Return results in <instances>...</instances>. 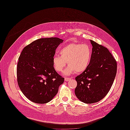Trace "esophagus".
Returning <instances> with one entry per match:
<instances>
[{
	"label": "esophagus",
	"mask_w": 130,
	"mask_h": 130,
	"mask_svg": "<svg viewBox=\"0 0 130 130\" xmlns=\"http://www.w3.org/2000/svg\"><path fill=\"white\" fill-rule=\"evenodd\" d=\"M64 79H65V81H68L70 80L71 79V78H70V77H65Z\"/></svg>",
	"instance_id": "esophagus-1"
}]
</instances>
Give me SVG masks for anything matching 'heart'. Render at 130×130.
<instances>
[{"mask_svg": "<svg viewBox=\"0 0 130 130\" xmlns=\"http://www.w3.org/2000/svg\"><path fill=\"white\" fill-rule=\"evenodd\" d=\"M60 56H54L53 65L56 71L60 72L68 63V68L64 72L65 75H69L76 71L82 73L88 67L92 57V50L87 44L72 43L59 50Z\"/></svg>", "mask_w": 130, "mask_h": 130, "instance_id": "1", "label": "heart"}]
</instances>
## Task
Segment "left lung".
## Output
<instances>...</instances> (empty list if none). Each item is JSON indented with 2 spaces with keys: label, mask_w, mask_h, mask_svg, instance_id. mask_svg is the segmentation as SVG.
I'll list each match as a JSON object with an SVG mask.
<instances>
[{
  "label": "left lung",
  "mask_w": 130,
  "mask_h": 130,
  "mask_svg": "<svg viewBox=\"0 0 130 130\" xmlns=\"http://www.w3.org/2000/svg\"><path fill=\"white\" fill-rule=\"evenodd\" d=\"M92 54L86 70L75 77L77 85L75 94L87 104L99 102L110 91L115 80L117 64L107 48L92 40Z\"/></svg>",
  "instance_id": "8db88e82"
}]
</instances>
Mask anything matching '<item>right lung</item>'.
I'll return each mask as SVG.
<instances>
[{
	"mask_svg": "<svg viewBox=\"0 0 130 130\" xmlns=\"http://www.w3.org/2000/svg\"><path fill=\"white\" fill-rule=\"evenodd\" d=\"M63 40L57 37L37 39L22 50L19 58L17 77L25 96L38 104L50 102L55 96L64 78L53 65L56 49Z\"/></svg>",
	"mask_w": 130,
	"mask_h": 130,
	"instance_id": "obj_1",
	"label": "right lung"
}]
</instances>
